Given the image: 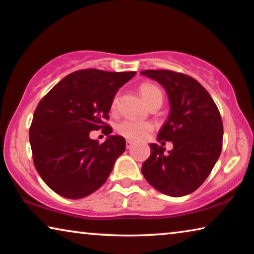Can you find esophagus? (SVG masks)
Segmentation results:
<instances>
[{"mask_svg": "<svg viewBox=\"0 0 254 254\" xmlns=\"http://www.w3.org/2000/svg\"><path fill=\"white\" fill-rule=\"evenodd\" d=\"M126 144H127V149H130V148L132 147V144H133V141L127 139V140L126 141Z\"/></svg>", "mask_w": 254, "mask_h": 254, "instance_id": "esophagus-1", "label": "esophagus"}]
</instances>
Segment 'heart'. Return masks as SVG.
Wrapping results in <instances>:
<instances>
[{
	"label": "heart",
	"mask_w": 254,
	"mask_h": 254,
	"mask_svg": "<svg viewBox=\"0 0 254 254\" xmlns=\"http://www.w3.org/2000/svg\"><path fill=\"white\" fill-rule=\"evenodd\" d=\"M140 93L148 105L154 101L162 102V93L158 86L149 83H144L140 86ZM118 105V96H115L112 101V109H115ZM153 126L149 122L133 121V120H126L121 122L117 127L119 134L123 135L128 140H143L152 131Z\"/></svg>",
	"instance_id": "1"
}]
</instances>
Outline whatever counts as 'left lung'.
I'll return each mask as SVG.
<instances>
[{
  "label": "left lung",
  "mask_w": 254,
  "mask_h": 254,
  "mask_svg": "<svg viewBox=\"0 0 254 254\" xmlns=\"http://www.w3.org/2000/svg\"><path fill=\"white\" fill-rule=\"evenodd\" d=\"M166 89L168 119L158 141H171L173 150L150 143L151 154L143 162L147 182L162 194L180 197L195 191L214 168L222 151L223 122L216 104L198 81L173 70L141 71Z\"/></svg>",
  "instance_id": "8db88e82"
}]
</instances>
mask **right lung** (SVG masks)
<instances>
[{"label":"right lung","mask_w":254,"mask_h":254,"mask_svg":"<svg viewBox=\"0 0 254 254\" xmlns=\"http://www.w3.org/2000/svg\"><path fill=\"white\" fill-rule=\"evenodd\" d=\"M135 71L113 72L83 69L63 78L42 98L29 131L34 167L42 180L58 195L79 199L104 184L115 160L126 150V139L109 135L100 145L89 133L112 127V101Z\"/></svg>","instance_id":"right-lung-1"}]
</instances>
